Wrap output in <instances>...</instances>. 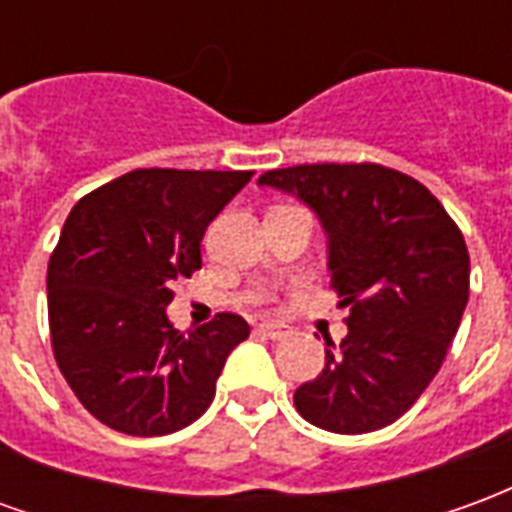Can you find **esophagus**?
Instances as JSON below:
<instances>
[{
	"mask_svg": "<svg viewBox=\"0 0 512 512\" xmlns=\"http://www.w3.org/2000/svg\"><path fill=\"white\" fill-rule=\"evenodd\" d=\"M257 332L263 334V337H271V340H285V337H288L290 334V329L288 326H285V323H260V326H257Z\"/></svg>",
	"mask_w": 512,
	"mask_h": 512,
	"instance_id": "obj_1",
	"label": "esophagus"
}]
</instances>
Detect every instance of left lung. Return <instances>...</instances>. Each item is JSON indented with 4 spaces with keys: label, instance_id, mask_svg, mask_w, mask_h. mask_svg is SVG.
Returning <instances> with one entry per match:
<instances>
[{
    "label": "left lung",
    "instance_id": "8db88e82",
    "mask_svg": "<svg viewBox=\"0 0 512 512\" xmlns=\"http://www.w3.org/2000/svg\"><path fill=\"white\" fill-rule=\"evenodd\" d=\"M260 186L299 197L329 238L332 288L348 312L326 367L296 389L301 417L332 433L386 428L428 389L469 301L458 224L419 180L381 164H299Z\"/></svg>",
    "mask_w": 512,
    "mask_h": 512
}]
</instances>
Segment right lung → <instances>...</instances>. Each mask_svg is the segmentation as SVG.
Listing matches in <instances>:
<instances>
[{
	"label": "right lung",
	"mask_w": 512,
	"mask_h": 512,
	"mask_svg": "<svg viewBox=\"0 0 512 512\" xmlns=\"http://www.w3.org/2000/svg\"><path fill=\"white\" fill-rule=\"evenodd\" d=\"M252 172L134 169L73 205L49 260L57 367L95 419L167 436L205 414L249 323L219 312L194 332L167 318L172 288L202 266L208 224Z\"/></svg>",
	"instance_id": "right-lung-1"
}]
</instances>
